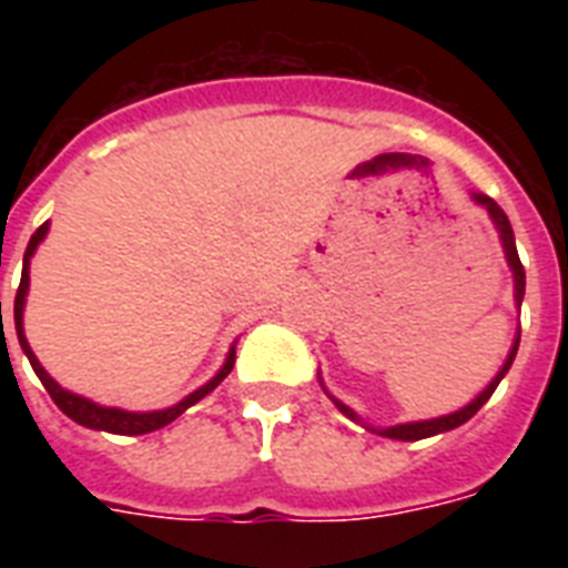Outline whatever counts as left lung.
Returning <instances> with one entry per match:
<instances>
[{"instance_id": "left-lung-1", "label": "left lung", "mask_w": 568, "mask_h": 568, "mask_svg": "<svg viewBox=\"0 0 568 568\" xmlns=\"http://www.w3.org/2000/svg\"><path fill=\"white\" fill-rule=\"evenodd\" d=\"M471 200H475L477 205H484L486 212H489V217H493L495 230H498V235H501V247H504V256H507V265H510L513 271V288H516V306H521V297H525V267H521L519 262V250H516V239H513V226L510 221H507V214H504V209L495 200H489L486 194H471ZM519 336L521 333H516V342H513L510 354H507V359H504L501 372L495 374L493 383L480 392V395L471 400V404H466L463 409H457V413L450 415H439V418H430V422H406V424H395V427H368V430L379 433V436H386V439H400V442H418V439H427V436H436V433H445V430H454V427H459V424H466L471 415L480 409V406L493 397V392L498 388V383L504 379V374L510 372L513 359H516V351H519ZM321 379V377H318ZM327 392V388H324ZM329 395V392H327ZM329 400L342 409V413L351 418V422H363L359 415L351 409V406H345L338 397L329 395Z\"/></svg>"}]
</instances>
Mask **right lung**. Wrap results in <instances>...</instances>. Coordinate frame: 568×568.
Returning a JSON list of instances; mask_svg holds the SVG:
<instances>
[{
	"label": "right lung",
	"instance_id": "add662e5",
	"mask_svg": "<svg viewBox=\"0 0 568 568\" xmlns=\"http://www.w3.org/2000/svg\"><path fill=\"white\" fill-rule=\"evenodd\" d=\"M47 232H49V223L38 226V232L31 235L29 247H26V256H22V280H20V288H17V297H13V327H17V338H20L22 354L29 356L34 374H38L43 388L49 392V397L55 400V406L67 415V418H73L75 424L91 427V430L118 433V436H141V433H153L159 430V427H164V424L176 422L189 406H194L196 400H203L209 392H214V388L221 386V379L226 377V374L232 372V365H235V345L230 347L226 363L221 365V372L214 374L205 386H200L196 392H191L189 397H182L180 404L168 406V409H153V413H129V409H118V406L93 404V400H88V397L73 395V392H67V388L58 386L55 379L47 374V368L38 363V356H34V351L29 347V338H26V333H22V310H26V294H29V262L31 256H34V250H38L40 241L47 239ZM0 315H2V301H0Z\"/></svg>",
	"mask_w": 568,
	"mask_h": 568
}]
</instances>
